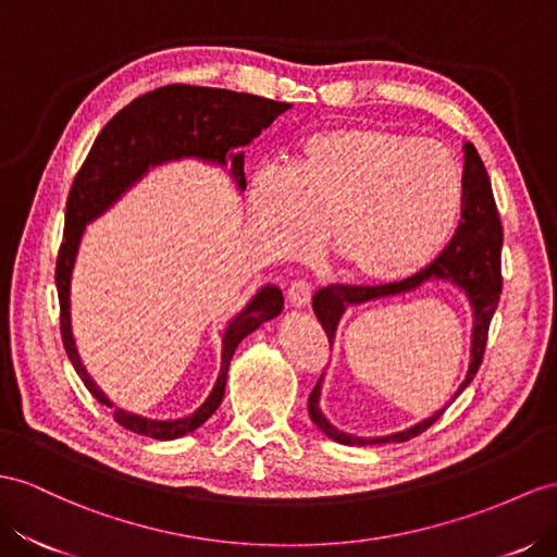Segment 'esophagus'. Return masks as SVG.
Listing matches in <instances>:
<instances>
[{"label":"esophagus","mask_w":557,"mask_h":557,"mask_svg":"<svg viewBox=\"0 0 557 557\" xmlns=\"http://www.w3.org/2000/svg\"><path fill=\"white\" fill-rule=\"evenodd\" d=\"M287 304L292 308H306L310 304V287L306 282H294L287 292Z\"/></svg>","instance_id":"34e87169"}]
</instances>
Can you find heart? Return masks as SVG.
I'll return each instance as SVG.
<instances>
[{"instance_id": "1", "label": "heart", "mask_w": 557, "mask_h": 557, "mask_svg": "<svg viewBox=\"0 0 557 557\" xmlns=\"http://www.w3.org/2000/svg\"><path fill=\"white\" fill-rule=\"evenodd\" d=\"M247 205L277 259H301L322 233L346 280L391 284L445 247L463 207V169L435 138L341 124L298 143L284 176L256 174Z\"/></svg>"}]
</instances>
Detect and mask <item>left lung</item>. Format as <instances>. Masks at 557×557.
I'll return each instance as SVG.
<instances>
[{"mask_svg": "<svg viewBox=\"0 0 557 557\" xmlns=\"http://www.w3.org/2000/svg\"><path fill=\"white\" fill-rule=\"evenodd\" d=\"M463 157H466V164H463L461 223L456 227L447 249L442 251L431 265L419 270L417 275H411L403 282L379 284V287H346V284H330V287H324L312 296V312H315V318L322 324L326 338H330V346H334L338 324L350 308L381 301V298L405 296L433 282L451 284L454 289L461 292V296L470 306V315H473L468 372L461 381V386L451 395V400L445 407H440L435 414L405 428V431L379 435V437H358V435L338 431V428L322 414V407H320L322 383H324V374H322L318 386L312 388L308 397V414H310V421L315 423L326 437L338 442V445L381 447V445H391V442H407L411 437H417L442 417V411H445L456 397L468 388V383L478 374L482 355H484V344H487L490 322L498 306V296H502L504 233H502V221H498V213H496L487 169H484L473 143H463Z\"/></svg>", "mask_w": 557, "mask_h": 557, "instance_id": "1", "label": "left lung"}]
</instances>
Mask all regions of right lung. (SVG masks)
<instances>
[{
	"label": "right lung",
	"instance_id": "add662e5",
	"mask_svg": "<svg viewBox=\"0 0 557 557\" xmlns=\"http://www.w3.org/2000/svg\"><path fill=\"white\" fill-rule=\"evenodd\" d=\"M292 103H277L253 94L227 89L185 87L171 84L146 96H138L112 117L94 140L87 162L82 164L65 207V239L55 265V287L61 298V332L67 358L84 386L98 403L110 407L112 417L126 431L152 440H176L197 431L225 395V381L237 346L263 322L275 320L284 298L275 284L256 289L239 312L225 322L221 332V369L207 400L195 411L178 419H148L117 407L84 367L73 332V273L87 225L115 207L136 183L152 169L197 160L223 169L233 178L237 193L247 188L245 150L249 143L268 129Z\"/></svg>",
	"mask_w": 557,
	"mask_h": 557
}]
</instances>
